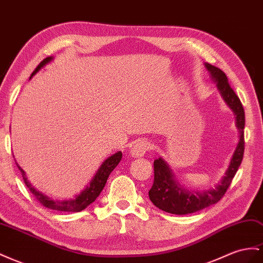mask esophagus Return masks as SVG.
<instances>
[{
  "label": "esophagus",
  "mask_w": 263,
  "mask_h": 263,
  "mask_svg": "<svg viewBox=\"0 0 263 263\" xmlns=\"http://www.w3.org/2000/svg\"><path fill=\"white\" fill-rule=\"evenodd\" d=\"M148 149H149V144L147 143V141L140 140V141H138V143H136L132 147L130 154H132L133 157H136V158L143 157V156L147 153Z\"/></svg>",
  "instance_id": "1"
}]
</instances>
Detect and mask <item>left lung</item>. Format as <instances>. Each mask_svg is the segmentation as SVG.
Here are the masks:
<instances>
[{"mask_svg":"<svg viewBox=\"0 0 263 263\" xmlns=\"http://www.w3.org/2000/svg\"><path fill=\"white\" fill-rule=\"evenodd\" d=\"M205 67L210 72L212 79L217 82L218 89L226 103L233 110L237 119V127L240 132V140L232 156L230 166L221 182L214 189L205 191H189L177 182L175 176L164 159L158 158L154 161V183L149 190V199L158 207L169 214L188 215L217 203L224 196L238 172L245 153V109L239 97L230 86L226 74L221 69L205 63Z\"/></svg>","mask_w":263,"mask_h":263,"instance_id":"8db88e82","label":"left lung"}]
</instances>
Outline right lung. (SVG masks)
I'll return each mask as SVG.
<instances>
[{"label": "right lung", "mask_w": 263, "mask_h": 263, "mask_svg": "<svg viewBox=\"0 0 263 263\" xmlns=\"http://www.w3.org/2000/svg\"><path fill=\"white\" fill-rule=\"evenodd\" d=\"M51 61H52V58H46V59L42 61L39 64V66L35 68V70L32 73L30 79H32L33 75L36 74L39 70L45 65V64H47L48 62H51ZM122 156H123L122 152H118L112 156H110L109 158L106 159L102 164V166L99 167V169L97 170V173L94 176V178L91 179V181L89 182V186H87V188L85 189L84 191H82L81 195H79L76 198H74V199H68V200H52V199H49L48 197L44 196L43 194L40 193V191H37L36 189L31 186V183L28 182L27 179H26L24 170L21 168L17 164H16V166L20 169L21 174H22L25 186L34 195V197L36 198V200L42 205H44L45 208L52 209V210L67 211V212H79V211L84 210L85 208H87L91 202H94L96 200V198L99 196V194H101L102 190L104 189L106 181H107L110 173L119 164V161L122 160Z\"/></svg>", "instance_id": "right-lung-1"}]
</instances>
